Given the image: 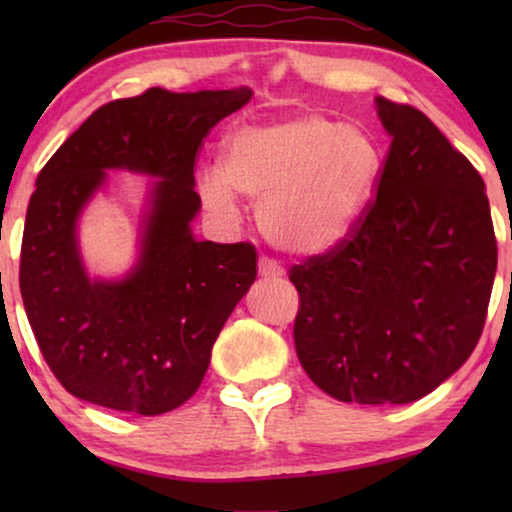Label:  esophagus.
I'll use <instances>...</instances> for the list:
<instances>
[{
  "instance_id": "1",
  "label": "esophagus",
  "mask_w": 512,
  "mask_h": 512,
  "mask_svg": "<svg viewBox=\"0 0 512 512\" xmlns=\"http://www.w3.org/2000/svg\"><path fill=\"white\" fill-rule=\"evenodd\" d=\"M258 275L265 279H279V277H284V268L275 261V258L263 256L261 261H258Z\"/></svg>"
}]
</instances>
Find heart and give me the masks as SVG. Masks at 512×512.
<instances>
[{"label":"heart","mask_w":512,"mask_h":512,"mask_svg":"<svg viewBox=\"0 0 512 512\" xmlns=\"http://www.w3.org/2000/svg\"><path fill=\"white\" fill-rule=\"evenodd\" d=\"M380 146L368 132L305 114L235 132L226 165L200 179L202 200L233 214V191L258 202V226L289 254H324L345 242L373 200Z\"/></svg>","instance_id":"obj_1"}]
</instances>
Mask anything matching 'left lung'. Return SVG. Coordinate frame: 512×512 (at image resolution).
I'll list each match as a JSON object with an SVG mask.
<instances>
[{"label":"left lung","instance_id":"8db88e82","mask_svg":"<svg viewBox=\"0 0 512 512\" xmlns=\"http://www.w3.org/2000/svg\"><path fill=\"white\" fill-rule=\"evenodd\" d=\"M391 144L352 235L293 265L298 359L328 396L403 405L478 345L496 275L485 181L410 104L377 97Z\"/></svg>","mask_w":512,"mask_h":512}]
</instances>
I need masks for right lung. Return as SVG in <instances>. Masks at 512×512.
I'll return each mask as SVG.
<instances>
[{
    "label": "right lung",
    "mask_w": 512,
    "mask_h": 512,
    "mask_svg": "<svg viewBox=\"0 0 512 512\" xmlns=\"http://www.w3.org/2000/svg\"><path fill=\"white\" fill-rule=\"evenodd\" d=\"M249 88H149L93 111L37 177L20 247V293L48 368L69 394L109 410L163 415L207 373L223 324L256 279L249 242H198L195 156ZM104 169L156 176L140 261L118 283L90 280L75 221Z\"/></svg>",
    "instance_id": "1"
}]
</instances>
